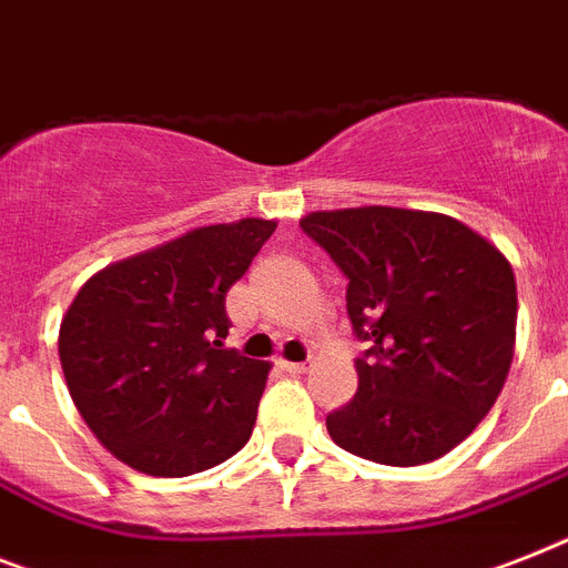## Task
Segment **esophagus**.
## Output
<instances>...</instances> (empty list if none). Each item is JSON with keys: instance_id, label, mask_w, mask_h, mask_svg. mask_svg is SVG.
I'll list each match as a JSON object with an SVG mask.
<instances>
[{"instance_id": "34e87169", "label": "esophagus", "mask_w": 568, "mask_h": 568, "mask_svg": "<svg viewBox=\"0 0 568 568\" xmlns=\"http://www.w3.org/2000/svg\"><path fill=\"white\" fill-rule=\"evenodd\" d=\"M276 364H280L285 373H306L308 371V362H288V358H280Z\"/></svg>"}]
</instances>
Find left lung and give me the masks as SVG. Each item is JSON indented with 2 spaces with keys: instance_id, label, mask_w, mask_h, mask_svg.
<instances>
[{
  "instance_id": "8db88e82",
  "label": "left lung",
  "mask_w": 568,
  "mask_h": 568,
  "mask_svg": "<svg viewBox=\"0 0 568 568\" xmlns=\"http://www.w3.org/2000/svg\"><path fill=\"white\" fill-rule=\"evenodd\" d=\"M347 276V315L367 344L358 390L326 417L358 458H444L501 394L514 362L516 280L505 253L452 215L396 206L300 219Z\"/></svg>"
}]
</instances>
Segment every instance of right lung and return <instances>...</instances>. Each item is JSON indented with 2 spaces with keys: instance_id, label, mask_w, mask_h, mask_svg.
I'll list each match as a JSON object with an SVG mask.
<instances>
[{
  "instance_id": "1",
  "label": "right lung",
  "mask_w": 568,
  "mask_h": 568,
  "mask_svg": "<svg viewBox=\"0 0 568 568\" xmlns=\"http://www.w3.org/2000/svg\"><path fill=\"white\" fill-rule=\"evenodd\" d=\"M276 221L210 224L92 274L60 321L78 414L128 467L204 473L251 440L271 364L224 347L230 285Z\"/></svg>"
}]
</instances>
